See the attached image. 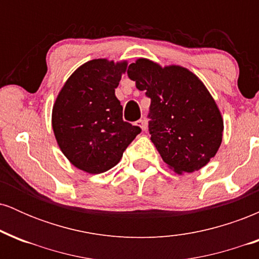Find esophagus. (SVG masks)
<instances>
[{
    "instance_id": "obj_1",
    "label": "esophagus",
    "mask_w": 259,
    "mask_h": 259,
    "mask_svg": "<svg viewBox=\"0 0 259 259\" xmlns=\"http://www.w3.org/2000/svg\"><path fill=\"white\" fill-rule=\"evenodd\" d=\"M135 125H138V126L141 127L142 132H145V130H146V123H145V120H142V119L138 120V121H136V123H135Z\"/></svg>"
}]
</instances>
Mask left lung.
<instances>
[{
	"instance_id": "1",
	"label": "left lung",
	"mask_w": 259,
	"mask_h": 259,
	"mask_svg": "<svg viewBox=\"0 0 259 259\" xmlns=\"http://www.w3.org/2000/svg\"><path fill=\"white\" fill-rule=\"evenodd\" d=\"M126 73L151 99L148 132L163 160L177 173L204 167L222 144L223 119L203 82L186 68L145 58Z\"/></svg>"
}]
</instances>
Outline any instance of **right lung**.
I'll list each match as a JSON object with an SVG mask.
<instances>
[{
  "instance_id": "right-lung-1",
  "label": "right lung",
  "mask_w": 259,
  "mask_h": 259,
  "mask_svg": "<svg viewBox=\"0 0 259 259\" xmlns=\"http://www.w3.org/2000/svg\"><path fill=\"white\" fill-rule=\"evenodd\" d=\"M126 62L94 59L67 80L52 111V127L64 156L90 174L107 171L119 162L141 127L123 120L115 97Z\"/></svg>"
}]
</instances>
